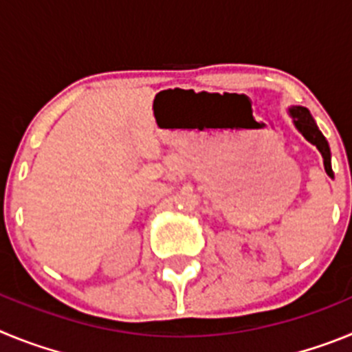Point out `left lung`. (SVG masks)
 <instances>
[{"label":"left lung","mask_w":352,"mask_h":352,"mask_svg":"<svg viewBox=\"0 0 352 352\" xmlns=\"http://www.w3.org/2000/svg\"><path fill=\"white\" fill-rule=\"evenodd\" d=\"M289 114L294 120V125L300 130L301 135H303L310 144L316 146L322 155V160H324V170L329 178L333 179V169H331V153H329V146L326 138L321 133V130L317 129L316 121H314L312 114L307 107H301V105H294V107L289 109Z\"/></svg>","instance_id":"1"}]
</instances>
